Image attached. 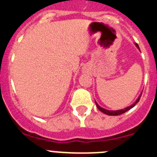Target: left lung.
I'll use <instances>...</instances> for the list:
<instances>
[{
    "label": "left lung",
    "mask_w": 157,
    "mask_h": 157,
    "mask_svg": "<svg viewBox=\"0 0 157 157\" xmlns=\"http://www.w3.org/2000/svg\"><path fill=\"white\" fill-rule=\"evenodd\" d=\"M135 45H136V48H137L139 50H140V48H139V45H138V44H137V43H135ZM141 95H142V93H141L140 95L139 96L138 98L136 99V101H135V102H134L133 104H132V105H129V106H127V107L124 108V109H118V110H108V109H104V108L101 107L100 105H99L98 104V103L96 102V101H95V103H96V105H97V107H98V109L99 110H100V111L102 112V113H104V114H107V115H113V116H114V115H119V114H123V113H125V112H127V110H129L130 109H132V108H133L134 106H135V105H136V104L138 103L139 101H140V99Z\"/></svg>",
    "instance_id": "8db88e82"
}]
</instances>
